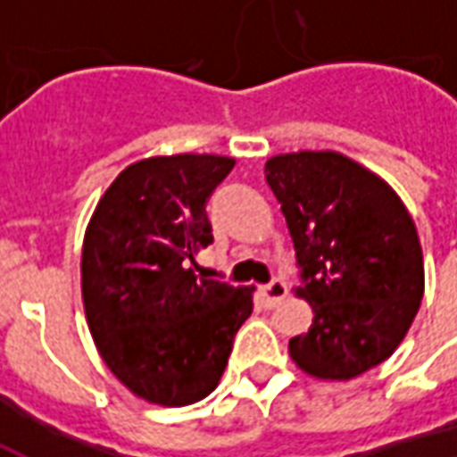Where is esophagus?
I'll list each match as a JSON object with an SVG mask.
<instances>
[{
  "label": "esophagus",
  "mask_w": 457,
  "mask_h": 457,
  "mask_svg": "<svg viewBox=\"0 0 457 457\" xmlns=\"http://www.w3.org/2000/svg\"><path fill=\"white\" fill-rule=\"evenodd\" d=\"M288 294V287L284 278H271L267 287H262V296H264V306L274 308L277 303H281Z\"/></svg>",
  "instance_id": "obj_1"
}]
</instances>
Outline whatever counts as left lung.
Here are the masks:
<instances>
[{
  "label": "left lung",
  "instance_id": "obj_1",
  "mask_svg": "<svg viewBox=\"0 0 457 457\" xmlns=\"http://www.w3.org/2000/svg\"><path fill=\"white\" fill-rule=\"evenodd\" d=\"M313 306L288 353L318 379H353L402 343L423 298V254L409 210L379 176L337 151L267 161Z\"/></svg>",
  "mask_w": 457,
  "mask_h": 457
}]
</instances>
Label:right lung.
<instances>
[{
  "mask_svg": "<svg viewBox=\"0 0 457 457\" xmlns=\"http://www.w3.org/2000/svg\"><path fill=\"white\" fill-rule=\"evenodd\" d=\"M235 166L212 154L131 163L97 203L83 245L87 326L129 392L161 406L205 399L228 367L252 288L198 278L210 195Z\"/></svg>",
  "mask_w": 457,
  "mask_h": 457,
  "instance_id": "add662e5",
  "label": "right lung"
}]
</instances>
